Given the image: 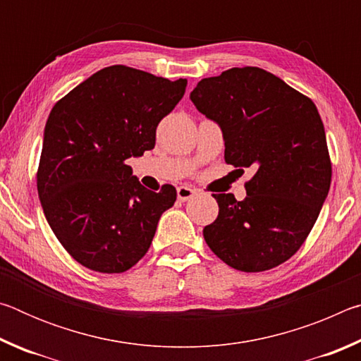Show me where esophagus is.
<instances>
[{"instance_id": "obj_1", "label": "esophagus", "mask_w": 361, "mask_h": 361, "mask_svg": "<svg viewBox=\"0 0 361 361\" xmlns=\"http://www.w3.org/2000/svg\"><path fill=\"white\" fill-rule=\"evenodd\" d=\"M195 194H197V191H195V189H192V188H189V186L176 188V195H178V199L181 200V202H186V200L192 199Z\"/></svg>"}]
</instances>
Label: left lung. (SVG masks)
Wrapping results in <instances>:
<instances>
[{
	"label": "left lung",
	"mask_w": 361,
	"mask_h": 361,
	"mask_svg": "<svg viewBox=\"0 0 361 361\" xmlns=\"http://www.w3.org/2000/svg\"><path fill=\"white\" fill-rule=\"evenodd\" d=\"M221 127L224 161L253 167L247 197L213 194L218 218L207 245L226 264L262 272L295 255L319 218L331 185L325 127L314 102L258 66L205 78L189 95Z\"/></svg>",
	"instance_id": "1"
}]
</instances>
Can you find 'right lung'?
Returning <instances> with one entry per match:
<instances>
[{
  "mask_svg": "<svg viewBox=\"0 0 361 361\" xmlns=\"http://www.w3.org/2000/svg\"><path fill=\"white\" fill-rule=\"evenodd\" d=\"M124 65L106 66L54 105L44 127L38 195L63 248L79 264L121 274L148 252L176 189L149 191L126 161L156 145V127L186 90Z\"/></svg>",
  "mask_w": 361,
  "mask_h": 361,
  "instance_id": "add662e5",
  "label": "right lung"
}]
</instances>
